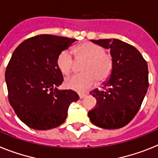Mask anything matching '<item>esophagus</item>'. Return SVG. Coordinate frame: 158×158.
I'll list each match as a JSON object with an SVG mask.
<instances>
[{"mask_svg":"<svg viewBox=\"0 0 158 158\" xmlns=\"http://www.w3.org/2000/svg\"><path fill=\"white\" fill-rule=\"evenodd\" d=\"M79 98H83L86 96V94H83V93H79Z\"/></svg>","mask_w":158,"mask_h":158,"instance_id":"esophagus-1","label":"esophagus"}]
</instances>
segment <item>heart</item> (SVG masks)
Segmentation results:
<instances>
[{
  "instance_id": "obj_1",
  "label": "heart",
  "mask_w": 158,
  "mask_h": 158,
  "mask_svg": "<svg viewBox=\"0 0 158 158\" xmlns=\"http://www.w3.org/2000/svg\"><path fill=\"white\" fill-rule=\"evenodd\" d=\"M78 62H85L81 75L66 79L68 88L83 92L94 87L96 83L102 84L110 78L114 68L111 54L106 52L103 47L90 42H84L73 48ZM56 64L64 75H71L75 69V62L68 50L62 51L57 56Z\"/></svg>"
}]
</instances>
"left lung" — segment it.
Here are the masks:
<instances>
[{
  "label": "left lung",
  "instance_id": "1",
  "mask_svg": "<svg viewBox=\"0 0 158 158\" xmlns=\"http://www.w3.org/2000/svg\"><path fill=\"white\" fill-rule=\"evenodd\" d=\"M91 42L110 49L114 68L110 78L103 83L104 90L90 92L97 102L88 112V117L100 128H122L137 114L147 92V64L134 46L122 40H91Z\"/></svg>",
  "mask_w": 158,
  "mask_h": 158
}]
</instances>
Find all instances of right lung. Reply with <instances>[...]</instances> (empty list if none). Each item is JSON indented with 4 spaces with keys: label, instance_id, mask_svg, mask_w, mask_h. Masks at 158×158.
Segmentation results:
<instances>
[{
    "label": "right lung",
    "instance_id": "obj_1",
    "mask_svg": "<svg viewBox=\"0 0 158 158\" xmlns=\"http://www.w3.org/2000/svg\"><path fill=\"white\" fill-rule=\"evenodd\" d=\"M75 41L43 34L26 40L13 52L5 71L9 101L30 128L59 127L67 118L70 104L79 99L74 90L57 88L64 81L57 56Z\"/></svg>",
    "mask_w": 158,
    "mask_h": 158
}]
</instances>
